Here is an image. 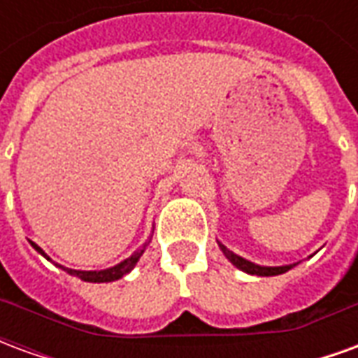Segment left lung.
<instances>
[{"mask_svg": "<svg viewBox=\"0 0 358 358\" xmlns=\"http://www.w3.org/2000/svg\"><path fill=\"white\" fill-rule=\"evenodd\" d=\"M220 249H222V253L226 255V259H230V263L234 266H238L243 272H248V274H255V276H276V274H284L287 270L292 268V266H259V264H253L245 261V259H241V257L234 255L230 249H226L222 243H220Z\"/></svg>", "mask_w": 358, "mask_h": 358, "instance_id": "8db88e82", "label": "left lung"}]
</instances>
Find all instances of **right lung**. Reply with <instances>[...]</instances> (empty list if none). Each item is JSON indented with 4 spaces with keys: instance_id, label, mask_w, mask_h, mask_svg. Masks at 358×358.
<instances>
[{
    "instance_id": "add662e5",
    "label": "right lung",
    "mask_w": 358,
    "mask_h": 358,
    "mask_svg": "<svg viewBox=\"0 0 358 358\" xmlns=\"http://www.w3.org/2000/svg\"><path fill=\"white\" fill-rule=\"evenodd\" d=\"M149 241H151V238H149V240L145 241V243H143V245H141V248L138 249L132 257H128L126 261H122V263L117 264V266H113V268L97 270V272H95V270H90V272L88 270H73V268H65V270L69 272V274H73V276H78L80 280H84V282H115V280H118V278H122L124 274H128V272L136 266V263L140 261L141 253H143L145 248H148ZM30 243H32V248H34L38 253H42L43 257H48L45 253H43L42 249L36 245L34 241H30ZM48 259H50V257H48ZM61 268H63V266H61Z\"/></svg>"
}]
</instances>
